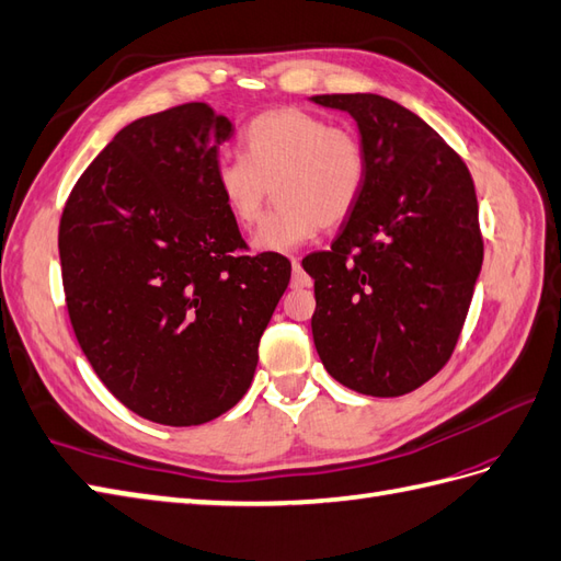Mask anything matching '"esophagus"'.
<instances>
[{
    "mask_svg": "<svg viewBox=\"0 0 561 561\" xmlns=\"http://www.w3.org/2000/svg\"><path fill=\"white\" fill-rule=\"evenodd\" d=\"M311 278L305 273L302 264H299V259H293V288H309Z\"/></svg>",
    "mask_w": 561,
    "mask_h": 561,
    "instance_id": "34e87169",
    "label": "esophagus"
}]
</instances>
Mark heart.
Segmentation results:
<instances>
[{"label": "heart", "instance_id": "1", "mask_svg": "<svg viewBox=\"0 0 561 561\" xmlns=\"http://www.w3.org/2000/svg\"><path fill=\"white\" fill-rule=\"evenodd\" d=\"M366 181V152L352 130L331 128L297 106L259 114L244 128L242 157L218 163L216 187L230 218L252 226L266 199L273 209L252 236V250L293 252L354 211Z\"/></svg>", "mask_w": 561, "mask_h": 561}]
</instances>
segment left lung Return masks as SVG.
Here are the masks:
<instances>
[{
  "label": "left lung",
  "instance_id": "1",
  "mask_svg": "<svg viewBox=\"0 0 561 561\" xmlns=\"http://www.w3.org/2000/svg\"><path fill=\"white\" fill-rule=\"evenodd\" d=\"M347 112L366 152L357 207L313 278V345L337 383L400 398L453 357L483 264L476 187L467 163L426 121L371 92L317 94Z\"/></svg>",
  "mask_w": 561,
  "mask_h": 561
}]
</instances>
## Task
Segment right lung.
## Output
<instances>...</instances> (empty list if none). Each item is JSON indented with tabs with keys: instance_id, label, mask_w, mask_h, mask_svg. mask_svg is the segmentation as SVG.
<instances>
[{
	"instance_id": "right-lung-1",
	"label": "right lung",
	"mask_w": 561,
	"mask_h": 561,
	"mask_svg": "<svg viewBox=\"0 0 561 561\" xmlns=\"http://www.w3.org/2000/svg\"><path fill=\"white\" fill-rule=\"evenodd\" d=\"M233 123L190 102L133 121L78 178L59 259L78 345L130 412L199 426L248 392L259 340L290 283L244 250L216 187Z\"/></svg>"
}]
</instances>
